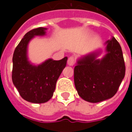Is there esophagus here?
Listing matches in <instances>:
<instances>
[{
    "label": "esophagus",
    "mask_w": 132,
    "mask_h": 132,
    "mask_svg": "<svg viewBox=\"0 0 132 132\" xmlns=\"http://www.w3.org/2000/svg\"><path fill=\"white\" fill-rule=\"evenodd\" d=\"M67 63H68V64H69V66H73L75 63L74 57H73V56H70V57L68 59Z\"/></svg>",
    "instance_id": "1"
}]
</instances>
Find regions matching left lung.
Listing matches in <instances>:
<instances>
[{
  "instance_id": "1",
  "label": "left lung",
  "mask_w": 132,
  "mask_h": 132,
  "mask_svg": "<svg viewBox=\"0 0 132 132\" xmlns=\"http://www.w3.org/2000/svg\"><path fill=\"white\" fill-rule=\"evenodd\" d=\"M106 52L101 59L93 52L78 61L74 68V83L81 98L99 102L116 94L125 76L122 48L114 37L106 42Z\"/></svg>"
}]
</instances>
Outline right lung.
I'll use <instances>...</instances> for the list:
<instances>
[{
	"label": "right lung",
	"mask_w": 132,
	"mask_h": 132,
	"mask_svg": "<svg viewBox=\"0 0 132 132\" xmlns=\"http://www.w3.org/2000/svg\"><path fill=\"white\" fill-rule=\"evenodd\" d=\"M46 28L38 27L25 34L14 51L12 80L22 98L32 103H44L53 96L56 83L66 67L68 58L55 61L49 59L39 66L29 62L28 43L35 36L45 35Z\"/></svg>",
	"instance_id": "obj_1"
}]
</instances>
